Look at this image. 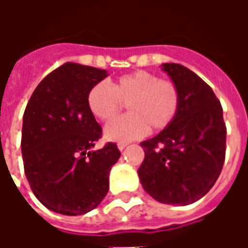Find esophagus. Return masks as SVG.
Returning <instances> with one entry per match:
<instances>
[{
	"label": "esophagus",
	"instance_id": "34e87169",
	"mask_svg": "<svg viewBox=\"0 0 248 248\" xmlns=\"http://www.w3.org/2000/svg\"><path fill=\"white\" fill-rule=\"evenodd\" d=\"M126 147H127V143H118V149H119V150H121V151L124 150Z\"/></svg>",
	"mask_w": 248,
	"mask_h": 248
}]
</instances>
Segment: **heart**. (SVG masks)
<instances>
[{
    "label": "heart",
    "mask_w": 248,
    "mask_h": 248,
    "mask_svg": "<svg viewBox=\"0 0 248 248\" xmlns=\"http://www.w3.org/2000/svg\"><path fill=\"white\" fill-rule=\"evenodd\" d=\"M127 103L130 114L106 126L105 137L114 142L138 140L149 131L166 129L175 119L181 94L175 83L159 79L149 71H135L119 77L114 85L101 81L87 93V108L99 121H110Z\"/></svg>",
    "instance_id": "obj_1"
}]
</instances>
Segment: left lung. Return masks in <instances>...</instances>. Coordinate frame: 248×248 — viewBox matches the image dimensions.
<instances>
[{"instance_id":"obj_1","label":"left lung","mask_w":248,"mask_h":248,"mask_svg":"<svg viewBox=\"0 0 248 248\" xmlns=\"http://www.w3.org/2000/svg\"><path fill=\"white\" fill-rule=\"evenodd\" d=\"M181 94L175 119L140 146L138 170L147 194L165 204L186 206L204 197L222 171L226 154L223 110L213 89L179 63H163Z\"/></svg>"}]
</instances>
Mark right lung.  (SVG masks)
<instances>
[{"instance_id": "add662e5", "label": "right lung", "mask_w": 248, "mask_h": 248, "mask_svg": "<svg viewBox=\"0 0 248 248\" xmlns=\"http://www.w3.org/2000/svg\"><path fill=\"white\" fill-rule=\"evenodd\" d=\"M108 71L63 63L46 76L25 108L21 150L25 175L45 207L82 215L102 202L108 174L121 156L115 143L93 150L102 129L87 108V93Z\"/></svg>"}]
</instances>
